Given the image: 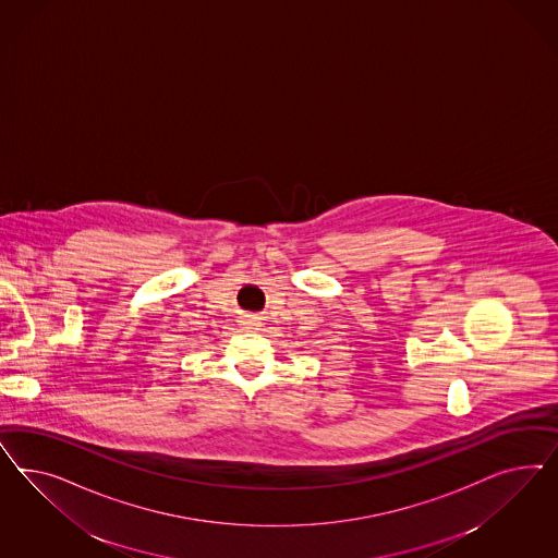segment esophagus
Here are the masks:
<instances>
[{
    "mask_svg": "<svg viewBox=\"0 0 558 558\" xmlns=\"http://www.w3.org/2000/svg\"><path fill=\"white\" fill-rule=\"evenodd\" d=\"M239 323H241L245 329H257V327L262 325L255 315H243V317H241V322Z\"/></svg>",
    "mask_w": 558,
    "mask_h": 558,
    "instance_id": "esophagus-1",
    "label": "esophagus"
}]
</instances>
